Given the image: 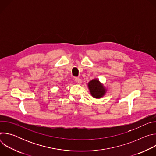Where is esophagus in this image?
I'll return each mask as SVG.
<instances>
[{
	"label": "esophagus",
	"mask_w": 156,
	"mask_h": 156,
	"mask_svg": "<svg viewBox=\"0 0 156 156\" xmlns=\"http://www.w3.org/2000/svg\"><path fill=\"white\" fill-rule=\"evenodd\" d=\"M75 81L78 84H81L82 83V80L80 78H75Z\"/></svg>",
	"instance_id": "esophagus-1"
}]
</instances>
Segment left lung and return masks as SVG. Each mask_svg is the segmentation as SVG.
I'll use <instances>...</instances> for the list:
<instances>
[{
	"label": "left lung",
	"mask_w": 156,
	"mask_h": 156,
	"mask_svg": "<svg viewBox=\"0 0 156 156\" xmlns=\"http://www.w3.org/2000/svg\"><path fill=\"white\" fill-rule=\"evenodd\" d=\"M87 87L91 96L95 99H100L105 96L107 89L98 78H94L87 83Z\"/></svg>",
	"instance_id": "1"
}]
</instances>
